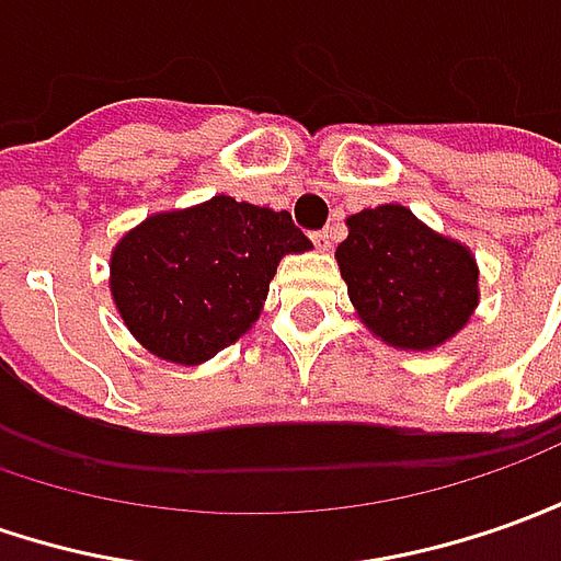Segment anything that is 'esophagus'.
<instances>
[{"label":"esophagus","mask_w":561,"mask_h":561,"mask_svg":"<svg viewBox=\"0 0 561 561\" xmlns=\"http://www.w3.org/2000/svg\"><path fill=\"white\" fill-rule=\"evenodd\" d=\"M334 239H337V230L334 227H325V230L312 232V242H316V249L329 251L331 245H334Z\"/></svg>","instance_id":"esophagus-1"}]
</instances>
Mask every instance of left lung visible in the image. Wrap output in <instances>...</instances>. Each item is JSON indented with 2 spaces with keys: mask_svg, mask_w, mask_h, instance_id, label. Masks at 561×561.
<instances>
[{
  "mask_svg": "<svg viewBox=\"0 0 561 561\" xmlns=\"http://www.w3.org/2000/svg\"><path fill=\"white\" fill-rule=\"evenodd\" d=\"M346 224L337 264L368 329L392 346L430 350L467 325L479 273L460 242L424 227L402 205L365 208Z\"/></svg>",
  "mask_w": 561,
  "mask_h": 561,
  "instance_id": "8db88e82",
  "label": "left lung"
}]
</instances>
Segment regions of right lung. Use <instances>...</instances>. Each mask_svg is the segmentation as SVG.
Returning <instances> with one entry per match:
<instances>
[{
  "label": "right lung",
  "instance_id": "obj_1",
  "mask_svg": "<svg viewBox=\"0 0 561 561\" xmlns=\"http://www.w3.org/2000/svg\"><path fill=\"white\" fill-rule=\"evenodd\" d=\"M310 245L288 211L215 196L128 232L113 251L110 288L150 353L196 365L251 329L282 254Z\"/></svg>",
  "mask_w": 561,
  "mask_h": 561
}]
</instances>
